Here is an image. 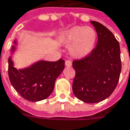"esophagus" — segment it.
I'll return each instance as SVG.
<instances>
[{
  "label": "esophagus",
  "mask_w": 130,
  "mask_h": 130,
  "mask_svg": "<svg viewBox=\"0 0 130 130\" xmlns=\"http://www.w3.org/2000/svg\"><path fill=\"white\" fill-rule=\"evenodd\" d=\"M65 65L67 67H71L72 66V61L70 60H65Z\"/></svg>",
  "instance_id": "esophagus-1"
}]
</instances>
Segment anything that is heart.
<instances>
[{
	"instance_id": "heart-1",
	"label": "heart",
	"mask_w": 130,
	"mask_h": 130,
	"mask_svg": "<svg viewBox=\"0 0 130 130\" xmlns=\"http://www.w3.org/2000/svg\"><path fill=\"white\" fill-rule=\"evenodd\" d=\"M62 43L70 45L71 54L76 58L86 56L94 48L96 42V31L89 27H74L62 33Z\"/></svg>"
}]
</instances>
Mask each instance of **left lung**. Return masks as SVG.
<instances>
[{
	"label": "left lung",
	"instance_id": "obj_1",
	"mask_svg": "<svg viewBox=\"0 0 130 130\" xmlns=\"http://www.w3.org/2000/svg\"><path fill=\"white\" fill-rule=\"evenodd\" d=\"M91 23L96 31L98 42L90 54L73 61L76 74L72 90L80 101L96 103L114 91L121 72V60L119 43L114 34L99 22Z\"/></svg>",
	"mask_w": 130,
	"mask_h": 130
}]
</instances>
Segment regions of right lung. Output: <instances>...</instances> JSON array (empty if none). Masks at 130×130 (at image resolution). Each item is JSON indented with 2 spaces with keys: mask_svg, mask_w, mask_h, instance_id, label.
Segmentation results:
<instances>
[{
  "mask_svg": "<svg viewBox=\"0 0 130 130\" xmlns=\"http://www.w3.org/2000/svg\"><path fill=\"white\" fill-rule=\"evenodd\" d=\"M14 48V47H13ZM8 75L11 85L25 99L36 102L47 99L54 88L55 80L65 68V60H41L24 70H18L8 60Z\"/></svg>",
  "mask_w": 130,
  "mask_h": 130,
  "instance_id": "1",
  "label": "right lung"
}]
</instances>
